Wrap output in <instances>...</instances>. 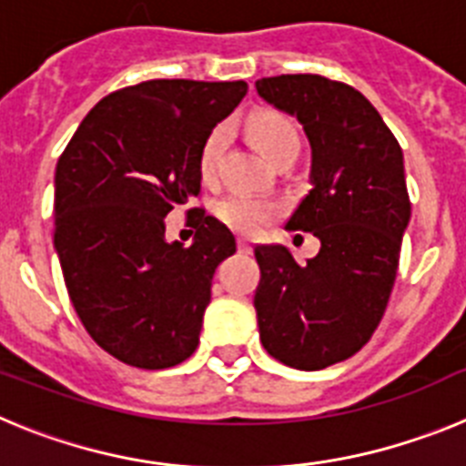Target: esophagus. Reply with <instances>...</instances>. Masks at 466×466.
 <instances>
[{
  "label": "esophagus",
  "mask_w": 466,
  "mask_h": 466,
  "mask_svg": "<svg viewBox=\"0 0 466 466\" xmlns=\"http://www.w3.org/2000/svg\"><path fill=\"white\" fill-rule=\"evenodd\" d=\"M238 249H240V252H252V242L247 240V238H240V240H238Z\"/></svg>",
  "instance_id": "1"
}]
</instances>
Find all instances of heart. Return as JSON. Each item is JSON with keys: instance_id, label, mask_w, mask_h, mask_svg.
<instances>
[{"instance_id": "obj_1", "label": "heart", "mask_w": 466, "mask_h": 466, "mask_svg": "<svg viewBox=\"0 0 466 466\" xmlns=\"http://www.w3.org/2000/svg\"><path fill=\"white\" fill-rule=\"evenodd\" d=\"M245 130L249 135V139L254 142L258 151H261L270 163H278L284 156H296L300 147V135L296 123L291 121L284 111L278 109H261L254 111L252 116L247 118ZM226 144H228V127L217 126L212 133L205 137L203 149H200V177L205 182H212L219 170L221 156H224ZM278 212V205L270 203V200H263V198L254 196H228L226 200H221L217 205V217L224 221L226 226H230L238 233H245V236H254L258 228H261L266 221Z\"/></svg>"}]
</instances>
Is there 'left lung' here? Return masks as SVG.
I'll list each match as a JSON object with an SVG mask.
<instances>
[{"instance_id":"obj_1","label":"left lung","mask_w":466,"mask_h":466,"mask_svg":"<svg viewBox=\"0 0 466 466\" xmlns=\"http://www.w3.org/2000/svg\"><path fill=\"white\" fill-rule=\"evenodd\" d=\"M257 90L306 130L312 188L287 230L322 242L306 263L257 245L258 336L278 361L317 371L360 352L385 315L410 219L403 154L376 106L343 81L282 74Z\"/></svg>"}]
</instances>
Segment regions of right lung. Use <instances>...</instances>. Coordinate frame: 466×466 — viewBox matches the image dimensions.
<instances>
[{
  "label": "right lung",
  "instance_id": "obj_1",
  "mask_svg": "<svg viewBox=\"0 0 466 466\" xmlns=\"http://www.w3.org/2000/svg\"><path fill=\"white\" fill-rule=\"evenodd\" d=\"M245 81L151 79L102 97L57 158L53 242L90 339L147 371L196 352L214 270L236 238L189 208L191 248L165 217L200 198V149L245 97Z\"/></svg>",
  "mask_w": 466,
  "mask_h": 466
}]
</instances>
